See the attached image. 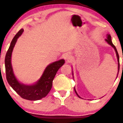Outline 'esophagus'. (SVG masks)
Here are the masks:
<instances>
[{"mask_svg": "<svg viewBox=\"0 0 123 123\" xmlns=\"http://www.w3.org/2000/svg\"><path fill=\"white\" fill-rule=\"evenodd\" d=\"M63 58L64 59L66 60V62H70L71 60V55L69 53H65L63 55Z\"/></svg>", "mask_w": 123, "mask_h": 123, "instance_id": "esophagus-1", "label": "esophagus"}]
</instances>
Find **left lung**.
<instances>
[{
	"instance_id": "obj_1",
	"label": "left lung",
	"mask_w": 123,
	"mask_h": 123,
	"mask_svg": "<svg viewBox=\"0 0 123 123\" xmlns=\"http://www.w3.org/2000/svg\"><path fill=\"white\" fill-rule=\"evenodd\" d=\"M107 38L106 39H105V41L107 42V43H109V45H110L111 46L112 48H113L114 49V50H115V52H116V54H117V62H118V73H119V68H120V64H119V54H118V53H117V49H116V48H115V46H114V44L113 43H112V41H111V36H110V35H109V34H107ZM117 75H118V73H117ZM74 91H75V93H76V94H77V95L78 96L80 97H80L79 96V95H78V93H77V92H76V91H75V88H74Z\"/></svg>"
}]
</instances>
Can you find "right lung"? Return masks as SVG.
Instances as JSON below:
<instances>
[{"mask_svg":"<svg viewBox=\"0 0 123 123\" xmlns=\"http://www.w3.org/2000/svg\"><path fill=\"white\" fill-rule=\"evenodd\" d=\"M23 31L24 30L22 28L15 35L6 54L5 58L6 78L12 88L22 98L28 100H38L45 97L50 91L54 78L59 69L64 64L65 60L61 59L50 64L45 69L40 80L34 85H26L19 83L13 73L11 56L17 38L22 34Z\"/></svg>","mask_w":123,"mask_h":123,"instance_id":"add662e5","label":"right lung"}]
</instances>
